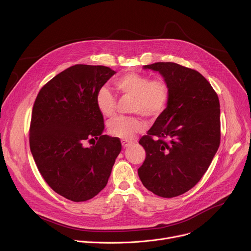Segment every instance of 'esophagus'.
<instances>
[{
    "mask_svg": "<svg viewBox=\"0 0 251 251\" xmlns=\"http://www.w3.org/2000/svg\"><path fill=\"white\" fill-rule=\"evenodd\" d=\"M121 143H122V146L124 148H127L129 146H132L134 143L132 141H128V140H121Z\"/></svg>",
    "mask_w": 251,
    "mask_h": 251,
    "instance_id": "obj_1",
    "label": "esophagus"
}]
</instances>
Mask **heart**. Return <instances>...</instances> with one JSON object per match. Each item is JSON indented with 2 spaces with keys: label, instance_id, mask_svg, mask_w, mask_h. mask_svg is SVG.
<instances>
[{
  "label": "heart",
  "instance_id": "b5f03b06",
  "mask_svg": "<svg viewBox=\"0 0 251 251\" xmlns=\"http://www.w3.org/2000/svg\"><path fill=\"white\" fill-rule=\"evenodd\" d=\"M116 90L123 96L131 97L130 111L149 119L160 117L167 109L170 101V89L162 78L151 79L149 75L128 73L116 77L113 81ZM97 109L104 117L115 113L116 98L106 87H101L95 95ZM144 130V124L135 116H118L108 124V132L123 140L132 139Z\"/></svg>",
  "mask_w": 251,
  "mask_h": 251
}]
</instances>
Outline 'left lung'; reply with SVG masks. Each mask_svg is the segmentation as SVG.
Listing matches in <instances>:
<instances>
[{
	"label": "left lung",
	"instance_id": "1",
	"mask_svg": "<svg viewBox=\"0 0 251 251\" xmlns=\"http://www.w3.org/2000/svg\"><path fill=\"white\" fill-rule=\"evenodd\" d=\"M144 68L163 75L170 101L139 141L146 158L138 175L153 194L174 198L199 183L220 147V100L210 83L195 69L174 62H155Z\"/></svg>",
	"mask_w": 251,
	"mask_h": 251
}]
</instances>
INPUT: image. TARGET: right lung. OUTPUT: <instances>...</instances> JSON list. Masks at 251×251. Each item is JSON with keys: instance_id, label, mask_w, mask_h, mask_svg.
I'll use <instances>...</instances> for the list:
<instances>
[{"instance_id": "right-lung-1", "label": "right lung", "mask_w": 251, "mask_h": 251, "mask_svg": "<svg viewBox=\"0 0 251 251\" xmlns=\"http://www.w3.org/2000/svg\"><path fill=\"white\" fill-rule=\"evenodd\" d=\"M114 75L103 65H73L46 83L33 103L30 152L47 184L69 201H85L101 192L121 151L118 138L102 134L95 102Z\"/></svg>"}]
</instances>
